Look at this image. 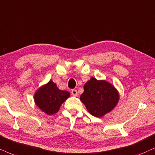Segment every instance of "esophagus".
<instances>
[{"label": "esophagus", "instance_id": "esophagus-1", "mask_svg": "<svg viewBox=\"0 0 155 155\" xmlns=\"http://www.w3.org/2000/svg\"><path fill=\"white\" fill-rule=\"evenodd\" d=\"M71 93H72V95H73V96H78V91H77V90H75V89H73V90H72V91H71Z\"/></svg>", "mask_w": 155, "mask_h": 155}]
</instances>
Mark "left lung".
Segmentation results:
<instances>
[{"label":"left lung","mask_w":155,"mask_h":155,"mask_svg":"<svg viewBox=\"0 0 155 155\" xmlns=\"http://www.w3.org/2000/svg\"><path fill=\"white\" fill-rule=\"evenodd\" d=\"M81 100L91 115L102 117L115 108L119 94L112 84L91 78L84 85Z\"/></svg>","instance_id":"1"}]
</instances>
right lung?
I'll list each match as a JSON object with an SVG mask.
<instances>
[{"label":"right lung","instance_id":"1","mask_svg":"<svg viewBox=\"0 0 155 155\" xmlns=\"http://www.w3.org/2000/svg\"><path fill=\"white\" fill-rule=\"evenodd\" d=\"M70 96V93L61 91L52 81L40 87L34 94V101L39 108L48 115L56 114L61 105Z\"/></svg>","mask_w":155,"mask_h":155}]
</instances>
